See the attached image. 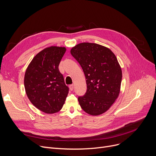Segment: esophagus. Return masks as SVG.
<instances>
[{"label": "esophagus", "instance_id": "obj_1", "mask_svg": "<svg viewBox=\"0 0 156 156\" xmlns=\"http://www.w3.org/2000/svg\"><path fill=\"white\" fill-rule=\"evenodd\" d=\"M69 90L71 91H72V90H73V88H74V85H70L69 86Z\"/></svg>", "mask_w": 156, "mask_h": 156}]
</instances>
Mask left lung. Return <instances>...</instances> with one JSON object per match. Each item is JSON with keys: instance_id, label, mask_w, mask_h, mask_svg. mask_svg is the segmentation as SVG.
Wrapping results in <instances>:
<instances>
[{"instance_id": "left-lung-1", "label": "left lung", "mask_w": 156, "mask_h": 156, "mask_svg": "<svg viewBox=\"0 0 156 156\" xmlns=\"http://www.w3.org/2000/svg\"><path fill=\"white\" fill-rule=\"evenodd\" d=\"M85 74L87 92L78 100L82 109L92 116L108 111L118 98L122 71L109 48L94 43H81L71 50Z\"/></svg>"}]
</instances>
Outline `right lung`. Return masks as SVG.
I'll return each mask as SVG.
<instances>
[{
    "label": "right lung",
    "mask_w": 156,
    "mask_h": 156,
    "mask_svg": "<svg viewBox=\"0 0 156 156\" xmlns=\"http://www.w3.org/2000/svg\"><path fill=\"white\" fill-rule=\"evenodd\" d=\"M66 51L52 46L37 54L28 66L24 84L30 102L47 114L59 111L69 92L59 65Z\"/></svg>",
    "instance_id": "obj_1"
}]
</instances>
